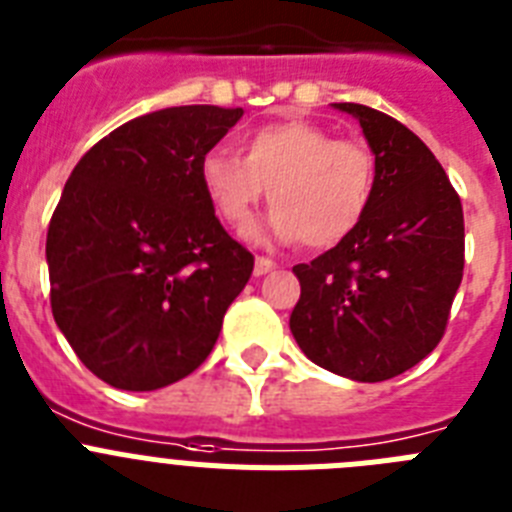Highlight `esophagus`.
I'll list each match as a JSON object with an SVG mask.
<instances>
[{
    "label": "esophagus",
    "instance_id": "obj_1",
    "mask_svg": "<svg viewBox=\"0 0 512 512\" xmlns=\"http://www.w3.org/2000/svg\"><path fill=\"white\" fill-rule=\"evenodd\" d=\"M275 270V262L270 257H255V275H265Z\"/></svg>",
    "mask_w": 512,
    "mask_h": 512
}]
</instances>
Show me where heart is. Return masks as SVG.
<instances>
[{"label":"heart","instance_id":"1","mask_svg":"<svg viewBox=\"0 0 512 512\" xmlns=\"http://www.w3.org/2000/svg\"><path fill=\"white\" fill-rule=\"evenodd\" d=\"M242 154L211 149L198 177L213 211L244 229L270 188L268 229L299 239L306 250H327L350 237L368 213L376 159L361 141L332 139L309 121H275L242 139Z\"/></svg>","mask_w":512,"mask_h":512}]
</instances>
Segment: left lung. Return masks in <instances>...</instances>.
I'll return each instance as SVG.
<instances>
[{
    "instance_id": "obj_1",
    "label": "left lung",
    "mask_w": 512,
    "mask_h": 512,
    "mask_svg": "<svg viewBox=\"0 0 512 512\" xmlns=\"http://www.w3.org/2000/svg\"><path fill=\"white\" fill-rule=\"evenodd\" d=\"M335 108L358 118L376 154L373 198L350 237L293 268L301 296L291 332L309 361L373 384L441 342L464 278V211L410 128L358 102Z\"/></svg>"
}]
</instances>
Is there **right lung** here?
I'll list each match as a JSON object with an SVG mask.
<instances>
[{
    "label": "right lung",
    "instance_id": "right-lung-1",
    "mask_svg": "<svg viewBox=\"0 0 512 512\" xmlns=\"http://www.w3.org/2000/svg\"><path fill=\"white\" fill-rule=\"evenodd\" d=\"M242 108L180 105L97 141L48 224L51 311L79 361L115 389L185 379L219 340L255 257L231 239L198 164Z\"/></svg>",
    "mask_w": 512,
    "mask_h": 512
}]
</instances>
